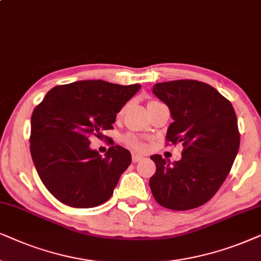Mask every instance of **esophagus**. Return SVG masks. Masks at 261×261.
I'll use <instances>...</instances> for the list:
<instances>
[{"label":"esophagus","instance_id":"34e87169","mask_svg":"<svg viewBox=\"0 0 261 261\" xmlns=\"http://www.w3.org/2000/svg\"><path fill=\"white\" fill-rule=\"evenodd\" d=\"M141 160H143V156L138 154H133V162H140Z\"/></svg>","mask_w":261,"mask_h":261}]
</instances>
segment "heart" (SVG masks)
Masks as SVG:
<instances>
[{
  "mask_svg": "<svg viewBox=\"0 0 261 261\" xmlns=\"http://www.w3.org/2000/svg\"><path fill=\"white\" fill-rule=\"evenodd\" d=\"M152 101H154V100H152ZM149 102H151V101H149ZM123 112H124V109L120 110L119 114H123ZM123 142L127 145V147L133 148V149H135V150L142 151L145 149V143L143 142V140H141V138L137 137L136 135H133V134L125 135V136L123 137Z\"/></svg>",
  "mask_w": 261,
  "mask_h": 261,
  "instance_id": "heart-1",
  "label": "heart"
}]
</instances>
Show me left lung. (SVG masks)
I'll list each match as a JSON object with an SVG mask.
<instances>
[{
    "mask_svg": "<svg viewBox=\"0 0 261 261\" xmlns=\"http://www.w3.org/2000/svg\"><path fill=\"white\" fill-rule=\"evenodd\" d=\"M152 93L169 107L174 121L167 145L182 144L181 160L152 155L156 172L149 180L155 200L184 211L209 201L224 182L240 147L238 118L231 102L214 87L196 80L156 83Z\"/></svg>",
    "mask_w": 261,
    "mask_h": 261,
    "instance_id": "obj_1",
    "label": "left lung"
}]
</instances>
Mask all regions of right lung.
Returning a JSON list of instances; mask_svg holds the SVG:
<instances>
[{
    "mask_svg": "<svg viewBox=\"0 0 261 261\" xmlns=\"http://www.w3.org/2000/svg\"><path fill=\"white\" fill-rule=\"evenodd\" d=\"M141 88L102 80L56 86L31 117L30 150L38 175L56 199L71 207H94L112 197L131 163L130 151L111 144L106 155L89 137L113 128L117 113Z\"/></svg>",
    "mask_w": 261,
    "mask_h": 261,
    "instance_id": "right-lung-1",
    "label": "right lung"
}]
</instances>
